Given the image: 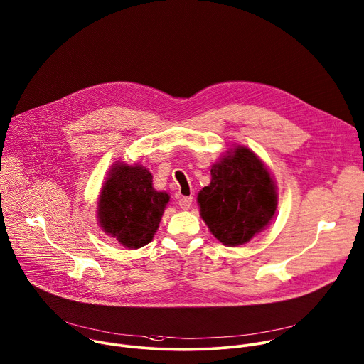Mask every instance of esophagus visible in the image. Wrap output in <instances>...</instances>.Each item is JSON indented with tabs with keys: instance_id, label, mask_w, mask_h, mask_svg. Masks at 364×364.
<instances>
[{
	"instance_id": "34e87169",
	"label": "esophagus",
	"mask_w": 364,
	"mask_h": 364,
	"mask_svg": "<svg viewBox=\"0 0 364 364\" xmlns=\"http://www.w3.org/2000/svg\"><path fill=\"white\" fill-rule=\"evenodd\" d=\"M193 204V197H181L178 201V205L181 210H188Z\"/></svg>"
}]
</instances>
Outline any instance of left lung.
<instances>
[{"label":"left lung","mask_w":364,"mask_h":364,"mask_svg":"<svg viewBox=\"0 0 364 364\" xmlns=\"http://www.w3.org/2000/svg\"><path fill=\"white\" fill-rule=\"evenodd\" d=\"M197 203L210 232L229 247L247 243L276 215L279 193L266 163L249 147L233 146L211 166V183Z\"/></svg>","instance_id":"left-lung-1"}]
</instances>
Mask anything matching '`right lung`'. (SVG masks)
I'll return each mask as SVG.
<instances>
[{"label":"right lung","mask_w":364,"mask_h":364,"mask_svg":"<svg viewBox=\"0 0 364 364\" xmlns=\"http://www.w3.org/2000/svg\"><path fill=\"white\" fill-rule=\"evenodd\" d=\"M168 201V193L154 190L145 166L115 161L100 190L97 220L121 246L139 249L151 242Z\"/></svg>","instance_id":"obj_1"}]
</instances>
